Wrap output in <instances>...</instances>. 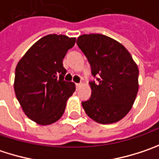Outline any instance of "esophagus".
I'll return each instance as SVG.
<instances>
[{
    "label": "esophagus",
    "mask_w": 159,
    "mask_h": 159,
    "mask_svg": "<svg viewBox=\"0 0 159 159\" xmlns=\"http://www.w3.org/2000/svg\"><path fill=\"white\" fill-rule=\"evenodd\" d=\"M82 85H83V83H76V88H77V89H80V87Z\"/></svg>",
    "instance_id": "1"
}]
</instances>
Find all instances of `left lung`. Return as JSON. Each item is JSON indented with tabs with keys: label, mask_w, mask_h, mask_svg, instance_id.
I'll return each mask as SVG.
<instances>
[{
	"label": "left lung",
	"mask_w": 159,
	"mask_h": 159,
	"mask_svg": "<svg viewBox=\"0 0 159 159\" xmlns=\"http://www.w3.org/2000/svg\"><path fill=\"white\" fill-rule=\"evenodd\" d=\"M77 44L98 76L91 82V98L82 102L86 114L100 124L122 119L129 111L139 91V68L129 51L103 34H83Z\"/></svg>",
	"instance_id": "8db88e82"
}]
</instances>
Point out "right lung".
I'll return each mask as SVG.
<instances>
[{
	"label": "right lung",
	"instance_id": "add662e5",
	"mask_svg": "<svg viewBox=\"0 0 159 159\" xmlns=\"http://www.w3.org/2000/svg\"><path fill=\"white\" fill-rule=\"evenodd\" d=\"M76 38L49 34L36 41L17 63L14 92L24 114L41 126L61 118L67 100L76 89L65 81L63 59Z\"/></svg>",
	"mask_w": 159,
	"mask_h": 159
}]
</instances>
